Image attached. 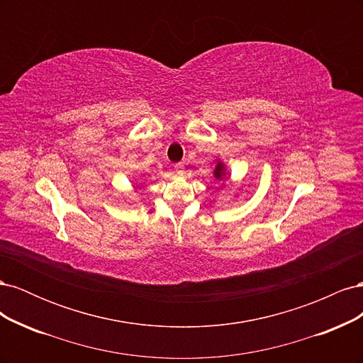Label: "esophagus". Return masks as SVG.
I'll return each instance as SVG.
<instances>
[{"instance_id": "34e87169", "label": "esophagus", "mask_w": 363, "mask_h": 363, "mask_svg": "<svg viewBox=\"0 0 363 363\" xmlns=\"http://www.w3.org/2000/svg\"><path fill=\"white\" fill-rule=\"evenodd\" d=\"M174 169H175V172H177V174H183V172H184L183 163H175V164H174Z\"/></svg>"}]
</instances>
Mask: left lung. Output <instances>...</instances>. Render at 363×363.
I'll return each instance as SVG.
<instances>
[{
	"label": "left lung",
	"mask_w": 363,
	"mask_h": 363,
	"mask_svg": "<svg viewBox=\"0 0 363 363\" xmlns=\"http://www.w3.org/2000/svg\"><path fill=\"white\" fill-rule=\"evenodd\" d=\"M223 175H225L224 174V168H223V163H218L216 164V169H215V177L216 179H221Z\"/></svg>",
	"instance_id": "1"
}]
</instances>
